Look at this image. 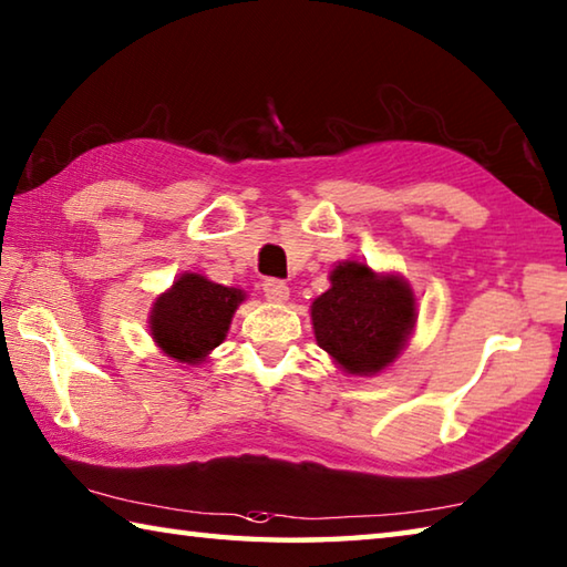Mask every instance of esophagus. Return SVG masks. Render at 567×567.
Returning <instances> with one entry per match:
<instances>
[{
	"label": "esophagus",
	"instance_id": "34e87169",
	"mask_svg": "<svg viewBox=\"0 0 567 567\" xmlns=\"http://www.w3.org/2000/svg\"><path fill=\"white\" fill-rule=\"evenodd\" d=\"M262 290H265L267 300L275 305H282V302H287V297H290V287H287L282 280H265Z\"/></svg>",
	"mask_w": 567,
	"mask_h": 567
}]
</instances>
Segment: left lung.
I'll return each instance as SVG.
<instances>
[{
  "label": "left lung",
  "instance_id": "8db88e82",
  "mask_svg": "<svg viewBox=\"0 0 567 567\" xmlns=\"http://www.w3.org/2000/svg\"><path fill=\"white\" fill-rule=\"evenodd\" d=\"M416 307L414 290L399 272L342 260L329 272V290L310 307L315 339L344 374L374 377L404 352Z\"/></svg>",
  "mask_w": 567,
  "mask_h": 567
}]
</instances>
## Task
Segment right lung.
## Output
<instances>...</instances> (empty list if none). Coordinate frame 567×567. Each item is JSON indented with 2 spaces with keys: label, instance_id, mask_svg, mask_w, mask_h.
Masks as SVG:
<instances>
[{
  "label": "right lung",
  "instance_id": "add662e5",
  "mask_svg": "<svg viewBox=\"0 0 567 567\" xmlns=\"http://www.w3.org/2000/svg\"><path fill=\"white\" fill-rule=\"evenodd\" d=\"M245 290L225 287L198 272H183L148 312V332L163 354L178 364H203L228 337Z\"/></svg>",
  "mask_w": 567,
  "mask_h": 567
}]
</instances>
